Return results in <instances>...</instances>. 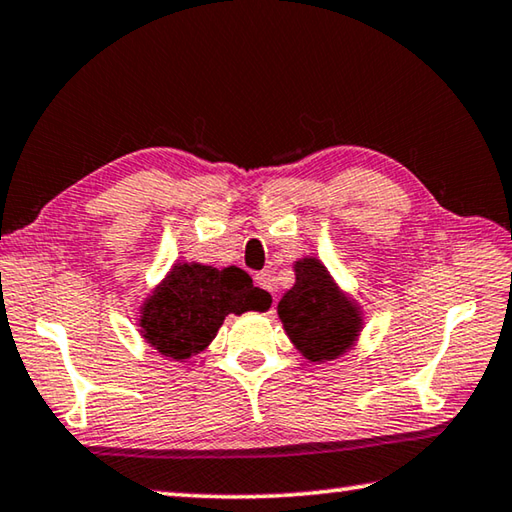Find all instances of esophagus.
<instances>
[{
  "instance_id": "1",
  "label": "esophagus",
  "mask_w": 512,
  "mask_h": 512,
  "mask_svg": "<svg viewBox=\"0 0 512 512\" xmlns=\"http://www.w3.org/2000/svg\"><path fill=\"white\" fill-rule=\"evenodd\" d=\"M255 284H257V287H262L264 291L273 293V275L268 273V271L257 273V275H255Z\"/></svg>"
}]
</instances>
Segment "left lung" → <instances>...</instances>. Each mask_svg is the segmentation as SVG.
I'll use <instances>...</instances> for the list:
<instances>
[{
    "instance_id": "left-lung-1",
    "label": "left lung",
    "mask_w": 512,
    "mask_h": 512,
    "mask_svg": "<svg viewBox=\"0 0 512 512\" xmlns=\"http://www.w3.org/2000/svg\"><path fill=\"white\" fill-rule=\"evenodd\" d=\"M296 284L277 302V316L302 357L325 363L343 357L357 345L363 309L334 280L318 257L293 264Z\"/></svg>"
}]
</instances>
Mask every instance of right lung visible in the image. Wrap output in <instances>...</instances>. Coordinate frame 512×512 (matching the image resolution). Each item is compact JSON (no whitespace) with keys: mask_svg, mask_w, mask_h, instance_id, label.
<instances>
[{"mask_svg":"<svg viewBox=\"0 0 512 512\" xmlns=\"http://www.w3.org/2000/svg\"><path fill=\"white\" fill-rule=\"evenodd\" d=\"M271 302L237 266L214 268L180 259L142 300L137 332L162 357L185 361L214 341L225 316L266 311Z\"/></svg>","mask_w":512,"mask_h":512,"instance_id":"right-lung-1","label":"right lung"}]
</instances>
